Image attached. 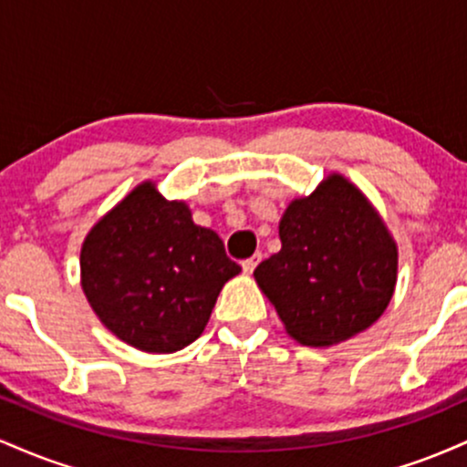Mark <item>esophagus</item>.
<instances>
[{
  "mask_svg": "<svg viewBox=\"0 0 467 467\" xmlns=\"http://www.w3.org/2000/svg\"><path fill=\"white\" fill-rule=\"evenodd\" d=\"M259 261H261V254H259V252H256V254H252L250 259L241 261V267H244L245 275H252V272H254V267L259 265Z\"/></svg>",
  "mask_w": 467,
  "mask_h": 467,
  "instance_id": "esophagus-1",
  "label": "esophagus"
}]
</instances>
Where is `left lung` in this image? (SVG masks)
Here are the masks:
<instances>
[{
	"label": "left lung",
	"mask_w": 467,
	"mask_h": 467,
	"mask_svg": "<svg viewBox=\"0 0 467 467\" xmlns=\"http://www.w3.org/2000/svg\"><path fill=\"white\" fill-rule=\"evenodd\" d=\"M281 250L254 278L287 334L331 347L368 329L389 307L398 281V245L358 186L331 173L298 197L278 223Z\"/></svg>",
	"instance_id": "obj_1"
}]
</instances>
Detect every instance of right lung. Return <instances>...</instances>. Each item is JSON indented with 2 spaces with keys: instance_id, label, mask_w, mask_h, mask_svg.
Here are the masks:
<instances>
[{
  "instance_id": "obj_1",
  "label": "right lung",
  "mask_w": 467,
  "mask_h": 467,
  "mask_svg": "<svg viewBox=\"0 0 467 467\" xmlns=\"http://www.w3.org/2000/svg\"><path fill=\"white\" fill-rule=\"evenodd\" d=\"M241 267L223 241L142 182L100 219L80 248V285L111 334L147 353L202 336L223 283Z\"/></svg>"
}]
</instances>
